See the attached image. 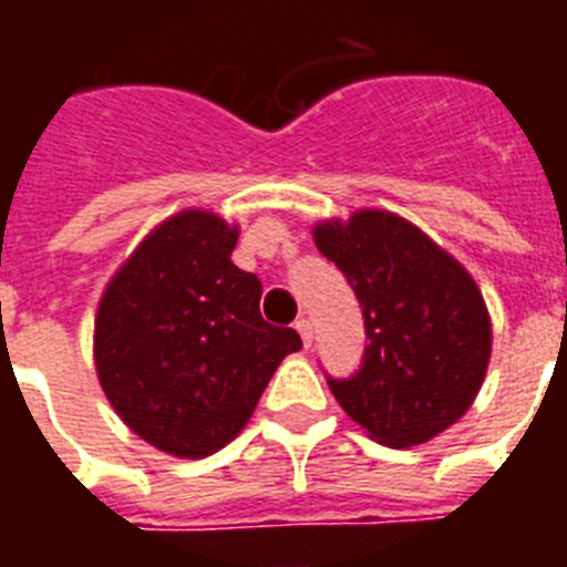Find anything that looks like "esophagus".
Masks as SVG:
<instances>
[{"instance_id": "34e87169", "label": "esophagus", "mask_w": 567, "mask_h": 567, "mask_svg": "<svg viewBox=\"0 0 567 567\" xmlns=\"http://www.w3.org/2000/svg\"><path fill=\"white\" fill-rule=\"evenodd\" d=\"M293 329L300 332L302 344L311 347V341H315V329H311V320L309 318H300V320H297V323H293Z\"/></svg>"}]
</instances>
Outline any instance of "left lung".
Masks as SVG:
<instances>
[{"instance_id": "1", "label": "left lung", "mask_w": 567, "mask_h": 567, "mask_svg": "<svg viewBox=\"0 0 567 567\" xmlns=\"http://www.w3.org/2000/svg\"><path fill=\"white\" fill-rule=\"evenodd\" d=\"M315 244L359 297L368 338L353 377H327L336 400L388 447L435 439L471 409L492 355L476 282L391 212L318 223Z\"/></svg>"}]
</instances>
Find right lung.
Returning <instances> with one entry per match:
<instances>
[{
  "mask_svg": "<svg viewBox=\"0 0 567 567\" xmlns=\"http://www.w3.org/2000/svg\"><path fill=\"white\" fill-rule=\"evenodd\" d=\"M235 244L238 229L217 214L179 212L141 240L100 300L102 391L128 430L171 456L226 447L302 347L261 318V282L231 265Z\"/></svg>",
  "mask_w": 567,
  "mask_h": 567,
  "instance_id": "obj_1",
  "label": "right lung"
}]
</instances>
